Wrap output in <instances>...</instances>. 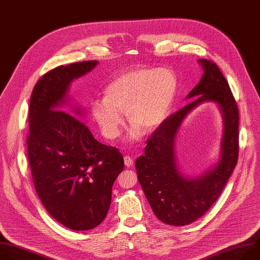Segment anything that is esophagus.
Segmentation results:
<instances>
[{"mask_svg": "<svg viewBox=\"0 0 260 260\" xmlns=\"http://www.w3.org/2000/svg\"><path fill=\"white\" fill-rule=\"evenodd\" d=\"M124 162L127 167H132V165H133V159L131 157H129V155H125Z\"/></svg>", "mask_w": 260, "mask_h": 260, "instance_id": "esophagus-1", "label": "esophagus"}]
</instances>
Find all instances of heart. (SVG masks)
Masks as SVG:
<instances>
[{
  "label": "heart",
  "instance_id": "b5f03b06",
  "mask_svg": "<svg viewBox=\"0 0 260 260\" xmlns=\"http://www.w3.org/2000/svg\"><path fill=\"white\" fill-rule=\"evenodd\" d=\"M177 90L174 73L168 69H133L116 76L105 89V98L91 102V113L106 137L119 136L125 112L132 124L129 138L141 130L151 133L169 116Z\"/></svg>",
  "mask_w": 260,
  "mask_h": 260
}]
</instances>
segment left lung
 I'll return each mask as SVG.
<instances>
[{
	"label": "left lung",
	"mask_w": 260,
	"mask_h": 260,
	"mask_svg": "<svg viewBox=\"0 0 260 260\" xmlns=\"http://www.w3.org/2000/svg\"><path fill=\"white\" fill-rule=\"evenodd\" d=\"M204 74L186 98L187 106L169 116L146 140L144 154L137 158L138 181L151 209L162 222L181 226L202 217L216 202L232 175L239 154V110L229 83L211 60L200 59ZM218 103L224 119L219 163L199 178L179 171L175 141L185 117L203 102Z\"/></svg>",
	"instance_id": "1"
}]
</instances>
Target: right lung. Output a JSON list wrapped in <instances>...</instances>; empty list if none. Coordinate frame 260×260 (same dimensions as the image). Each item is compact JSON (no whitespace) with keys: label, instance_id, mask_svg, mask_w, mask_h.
Here are the masks:
<instances>
[{"label":"right lung","instance_id":"right-lung-1","mask_svg":"<svg viewBox=\"0 0 260 260\" xmlns=\"http://www.w3.org/2000/svg\"><path fill=\"white\" fill-rule=\"evenodd\" d=\"M97 60L60 66L34 87L28 111L27 158L38 197L49 214L74 231H88L107 217L112 189L124 169L118 148L97 141L88 127L62 110L74 80ZM73 114V113H72Z\"/></svg>","mask_w":260,"mask_h":260}]
</instances>
